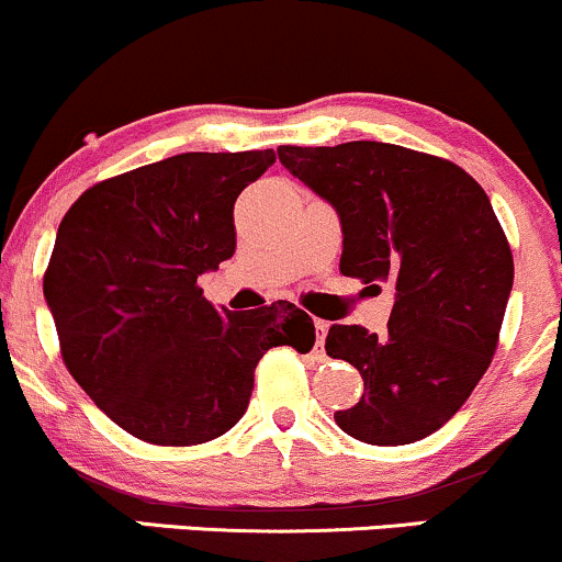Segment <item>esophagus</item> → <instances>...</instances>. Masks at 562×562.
Returning <instances> with one entry per match:
<instances>
[{"mask_svg": "<svg viewBox=\"0 0 562 562\" xmlns=\"http://www.w3.org/2000/svg\"><path fill=\"white\" fill-rule=\"evenodd\" d=\"M327 327H330V325H327L325 319H314V330H317V346H319V348L325 346V335H327Z\"/></svg>", "mask_w": 562, "mask_h": 562, "instance_id": "obj_1", "label": "esophagus"}]
</instances>
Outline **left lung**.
Wrapping results in <instances>:
<instances>
[{
  "label": "left lung",
  "instance_id": "obj_1",
  "mask_svg": "<svg viewBox=\"0 0 562 562\" xmlns=\"http://www.w3.org/2000/svg\"><path fill=\"white\" fill-rule=\"evenodd\" d=\"M277 156L338 211L340 274L396 285L380 338L362 325L327 333V357L364 380L335 423L375 447L420 441L468 402L499 344L513 250L486 192L451 160L389 142L280 145Z\"/></svg>",
  "mask_w": 562,
  "mask_h": 562
}]
</instances>
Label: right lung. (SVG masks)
<instances>
[{
  "label": "right lung",
  "instance_id": "obj_1",
  "mask_svg": "<svg viewBox=\"0 0 562 562\" xmlns=\"http://www.w3.org/2000/svg\"><path fill=\"white\" fill-rule=\"evenodd\" d=\"M274 150L182 153L89 187L63 216L44 299L63 362L115 425L195 447L245 415L272 346L312 351L295 303L227 312L198 277L235 254V200Z\"/></svg>",
  "mask_w": 562,
  "mask_h": 562
}]
</instances>
